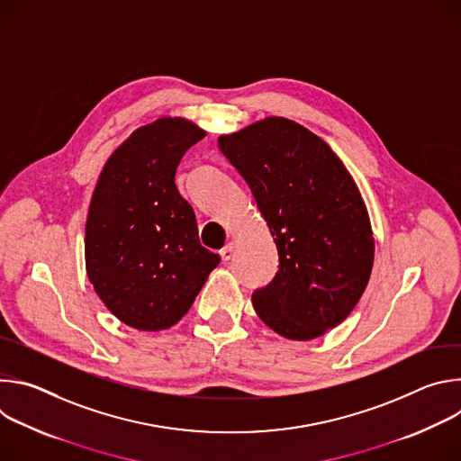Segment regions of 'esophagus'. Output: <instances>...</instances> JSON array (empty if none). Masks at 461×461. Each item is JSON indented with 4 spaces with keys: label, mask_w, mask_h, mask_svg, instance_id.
<instances>
[{
    "label": "esophagus",
    "mask_w": 461,
    "mask_h": 461,
    "mask_svg": "<svg viewBox=\"0 0 461 461\" xmlns=\"http://www.w3.org/2000/svg\"><path fill=\"white\" fill-rule=\"evenodd\" d=\"M233 253H235V244H233V242H228V244L221 249L222 260H230V258L233 257Z\"/></svg>",
    "instance_id": "34e87169"
}]
</instances>
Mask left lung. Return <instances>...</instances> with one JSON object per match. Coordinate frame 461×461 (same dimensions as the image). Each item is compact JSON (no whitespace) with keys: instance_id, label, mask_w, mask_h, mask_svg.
Masks as SVG:
<instances>
[{"instance_id":"1","label":"left lung","mask_w":461,"mask_h":461,"mask_svg":"<svg viewBox=\"0 0 461 461\" xmlns=\"http://www.w3.org/2000/svg\"><path fill=\"white\" fill-rule=\"evenodd\" d=\"M219 148L249 185L279 251L274 281L251 295L257 315L286 339L326 334L356 308L374 265L352 175L324 140L283 116L222 135Z\"/></svg>"}]
</instances>
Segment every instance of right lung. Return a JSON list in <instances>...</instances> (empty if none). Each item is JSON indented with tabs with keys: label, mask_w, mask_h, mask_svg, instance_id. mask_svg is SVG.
<instances>
[{
	"label": "right lung",
	"mask_w": 461,
	"mask_h": 461,
	"mask_svg": "<svg viewBox=\"0 0 461 461\" xmlns=\"http://www.w3.org/2000/svg\"><path fill=\"white\" fill-rule=\"evenodd\" d=\"M206 131L162 116L123 140L105 162L87 213L86 268L123 324L158 332L178 322L221 257L199 240L194 212L175 173Z\"/></svg>",
	"instance_id": "obj_1"
}]
</instances>
